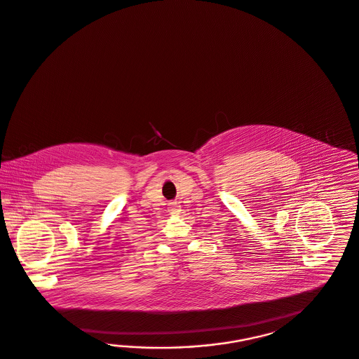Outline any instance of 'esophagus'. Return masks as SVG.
Returning a JSON list of instances; mask_svg holds the SVG:
<instances>
[{
  "instance_id": "1",
  "label": "esophagus",
  "mask_w": 359,
  "mask_h": 359,
  "mask_svg": "<svg viewBox=\"0 0 359 359\" xmlns=\"http://www.w3.org/2000/svg\"><path fill=\"white\" fill-rule=\"evenodd\" d=\"M168 212L171 214L177 213V212H179V206H177V204H176V203H170V204H168Z\"/></svg>"
}]
</instances>
